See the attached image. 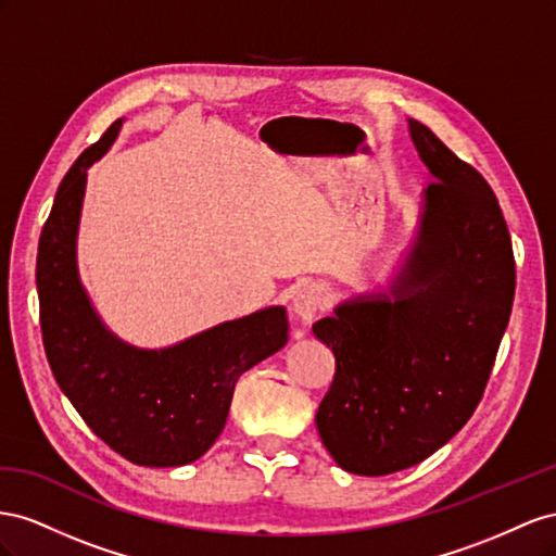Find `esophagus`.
Masks as SVG:
<instances>
[{
    "instance_id": "1",
    "label": "esophagus",
    "mask_w": 556,
    "mask_h": 556,
    "mask_svg": "<svg viewBox=\"0 0 556 556\" xmlns=\"http://www.w3.org/2000/svg\"><path fill=\"white\" fill-rule=\"evenodd\" d=\"M321 312V291L316 287H303L293 295V314L298 319L312 321Z\"/></svg>"
}]
</instances>
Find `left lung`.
<instances>
[{"mask_svg":"<svg viewBox=\"0 0 556 556\" xmlns=\"http://www.w3.org/2000/svg\"><path fill=\"white\" fill-rule=\"evenodd\" d=\"M409 137L435 181L419 232L387 293L346 300L312 326L336 377L316 428L346 472L424 462L472 417L515 300L510 232L494 190L424 123Z\"/></svg>","mask_w":556,"mask_h":556,"instance_id":"1","label":"left lung"}]
</instances>
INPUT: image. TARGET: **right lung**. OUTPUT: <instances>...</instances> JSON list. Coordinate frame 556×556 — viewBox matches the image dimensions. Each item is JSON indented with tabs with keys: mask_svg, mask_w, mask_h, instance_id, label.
<instances>
[{
	"mask_svg": "<svg viewBox=\"0 0 556 556\" xmlns=\"http://www.w3.org/2000/svg\"><path fill=\"white\" fill-rule=\"evenodd\" d=\"M109 125L62 179L37 253L43 349L62 393L92 433L137 466L195 462L220 435L242 372L289 340L283 307L218 324L167 349H137L106 330L76 269L88 167L114 144Z\"/></svg>",
	"mask_w": 556,
	"mask_h": 556,
	"instance_id": "right-lung-1",
	"label": "right lung"
}]
</instances>
